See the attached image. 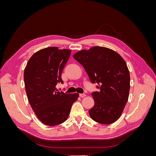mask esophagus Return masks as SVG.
I'll return each mask as SVG.
<instances>
[{
	"label": "esophagus",
	"mask_w": 156,
	"mask_h": 156,
	"mask_svg": "<svg viewBox=\"0 0 156 156\" xmlns=\"http://www.w3.org/2000/svg\"><path fill=\"white\" fill-rule=\"evenodd\" d=\"M79 96L81 97V98H84V97L86 96V94H79Z\"/></svg>",
	"instance_id": "34e87169"
}]
</instances>
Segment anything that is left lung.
Returning <instances> with one entry per match:
<instances>
[{
    "mask_svg": "<svg viewBox=\"0 0 156 156\" xmlns=\"http://www.w3.org/2000/svg\"><path fill=\"white\" fill-rule=\"evenodd\" d=\"M73 56L100 89L92 93L94 105L89 111L91 119L102 124L116 122L129 97L130 75L125 60L115 51L99 46L80 51Z\"/></svg>",
    "mask_w": 156,
    "mask_h": 156,
    "instance_id": "obj_1",
    "label": "left lung"
}]
</instances>
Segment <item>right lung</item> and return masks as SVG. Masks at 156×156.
I'll return each instance as SVG.
<instances>
[{"instance_id": "1", "label": "right lung", "mask_w": 156, "mask_h": 156, "mask_svg": "<svg viewBox=\"0 0 156 156\" xmlns=\"http://www.w3.org/2000/svg\"><path fill=\"white\" fill-rule=\"evenodd\" d=\"M71 50L49 47L37 51L27 62L24 82L28 100L38 119L45 125L56 126L67 120L79 94H65L56 90L63 83L62 70Z\"/></svg>"}]
</instances>
